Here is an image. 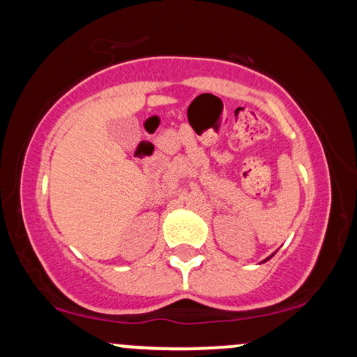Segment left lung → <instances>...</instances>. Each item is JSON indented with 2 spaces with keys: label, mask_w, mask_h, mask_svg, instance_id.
Returning a JSON list of instances; mask_svg holds the SVG:
<instances>
[{
  "label": "left lung",
  "mask_w": 357,
  "mask_h": 357,
  "mask_svg": "<svg viewBox=\"0 0 357 357\" xmlns=\"http://www.w3.org/2000/svg\"><path fill=\"white\" fill-rule=\"evenodd\" d=\"M270 258H272V255H270L268 258H265V260H264V261H267V260H270Z\"/></svg>",
  "instance_id": "obj_1"
}]
</instances>
